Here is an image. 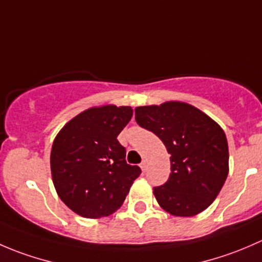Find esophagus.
<instances>
[{"label":"esophagus","mask_w":262,"mask_h":262,"mask_svg":"<svg viewBox=\"0 0 262 262\" xmlns=\"http://www.w3.org/2000/svg\"><path fill=\"white\" fill-rule=\"evenodd\" d=\"M141 168H142V171H143V172L147 170V162H146V161H142Z\"/></svg>","instance_id":"obj_1"}]
</instances>
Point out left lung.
<instances>
[{"label":"left lung","mask_w":262,"mask_h":262,"mask_svg":"<svg viewBox=\"0 0 262 262\" xmlns=\"http://www.w3.org/2000/svg\"><path fill=\"white\" fill-rule=\"evenodd\" d=\"M136 121L153 132L171 155L170 178L153 187L160 207L175 216L207 209L228 175L223 129L202 110L180 101L136 107Z\"/></svg>","instance_id":"obj_1"}]
</instances>
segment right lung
I'll use <instances>...</instances> for the list:
<instances>
[{"instance_id":"add662e5","label":"right lung","mask_w":262,"mask_h":262,"mask_svg":"<svg viewBox=\"0 0 262 262\" xmlns=\"http://www.w3.org/2000/svg\"><path fill=\"white\" fill-rule=\"evenodd\" d=\"M133 115L130 106L90 107L71 119L55 137L50 170L58 196L83 218H101L118 210L138 166L125 161L116 137Z\"/></svg>"}]
</instances>
